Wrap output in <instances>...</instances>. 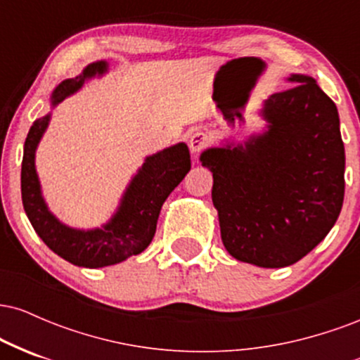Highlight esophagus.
I'll list each match as a JSON object with an SVG mask.
<instances>
[{"instance_id": "esophagus-1", "label": "esophagus", "mask_w": 360, "mask_h": 360, "mask_svg": "<svg viewBox=\"0 0 360 360\" xmlns=\"http://www.w3.org/2000/svg\"><path fill=\"white\" fill-rule=\"evenodd\" d=\"M208 143H210V137H208V134H206L205 130H196V131H194V134L188 140L189 150H191V154H193L194 159H196V157L200 155L201 150H205V148L208 147Z\"/></svg>"}]
</instances>
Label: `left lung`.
Wrapping results in <instances>:
<instances>
[{
	"label": "left lung",
	"instance_id": "left-lung-1",
	"mask_svg": "<svg viewBox=\"0 0 360 360\" xmlns=\"http://www.w3.org/2000/svg\"><path fill=\"white\" fill-rule=\"evenodd\" d=\"M292 88L271 94L267 130L243 146L208 148L212 200L229 254L259 267L303 259L335 225L344 203L345 150L335 103L313 77L292 74ZM247 94L223 103L229 122H243Z\"/></svg>",
	"mask_w": 360,
	"mask_h": 360
}]
</instances>
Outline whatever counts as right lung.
Instances as JSON below:
<instances>
[{"label":"right lung","instance_id":"obj_1","mask_svg":"<svg viewBox=\"0 0 360 360\" xmlns=\"http://www.w3.org/2000/svg\"><path fill=\"white\" fill-rule=\"evenodd\" d=\"M106 71V62H94L74 79H65L52 93V105L76 93L82 82ZM51 115L35 120L25 140L22 160V201L25 213L45 245L79 267L113 266L143 252L155 233L157 218L166 198L191 169L186 143H177L147 157L131 179L117 214L103 229L76 230L62 225L45 205L35 171V150L47 130Z\"/></svg>","mask_w":360,"mask_h":360}]
</instances>
